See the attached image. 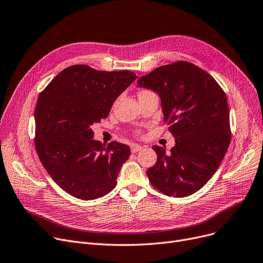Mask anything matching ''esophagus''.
Returning <instances> with one entry per match:
<instances>
[{"mask_svg": "<svg viewBox=\"0 0 263 263\" xmlns=\"http://www.w3.org/2000/svg\"><path fill=\"white\" fill-rule=\"evenodd\" d=\"M141 149H143V147L140 146V145H136V144H132L131 145V151H132L133 154L137 153V151H140Z\"/></svg>", "mask_w": 263, "mask_h": 263, "instance_id": "esophagus-1", "label": "esophagus"}]
</instances>
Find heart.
I'll return each instance as SVG.
<instances>
[{"label": "heart", "instance_id": "heart-1", "mask_svg": "<svg viewBox=\"0 0 263 263\" xmlns=\"http://www.w3.org/2000/svg\"><path fill=\"white\" fill-rule=\"evenodd\" d=\"M147 92H150L149 90H147V89H143V90H141L140 92H139V96L140 95H144V93H147Z\"/></svg>", "mask_w": 263, "mask_h": 263}]
</instances>
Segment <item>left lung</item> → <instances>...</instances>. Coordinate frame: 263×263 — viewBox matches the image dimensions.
Instances as JSON below:
<instances>
[{
  "label": "left lung",
  "instance_id": "1",
  "mask_svg": "<svg viewBox=\"0 0 263 263\" xmlns=\"http://www.w3.org/2000/svg\"><path fill=\"white\" fill-rule=\"evenodd\" d=\"M137 85L158 92L176 143L168 154L153 146L158 160L147 171L150 183L167 196L194 194L214 175L230 144L225 91L208 72L183 61L156 68Z\"/></svg>",
  "mask_w": 263,
  "mask_h": 263
}]
</instances>
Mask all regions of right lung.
Returning <instances> with one entry per match:
<instances>
[{
    "instance_id": "obj_1",
    "label": "right lung",
    "mask_w": 263,
    "mask_h": 263,
    "mask_svg": "<svg viewBox=\"0 0 263 263\" xmlns=\"http://www.w3.org/2000/svg\"><path fill=\"white\" fill-rule=\"evenodd\" d=\"M134 72L98 71L87 65L68 67L40 92L35 108V148L59 186L83 200L106 195L116 186L130 147L103 146L91 124L107 117L117 97L136 79Z\"/></svg>"
}]
</instances>
